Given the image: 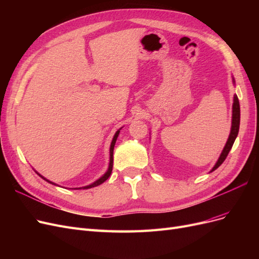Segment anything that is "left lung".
Instances as JSON below:
<instances>
[{
	"instance_id": "left-lung-1",
	"label": "left lung",
	"mask_w": 259,
	"mask_h": 259,
	"mask_svg": "<svg viewBox=\"0 0 259 259\" xmlns=\"http://www.w3.org/2000/svg\"><path fill=\"white\" fill-rule=\"evenodd\" d=\"M239 127H240V104H239V98L237 95H234V99H233V106H232V126H231V132L230 135L228 138V142H227L224 150L219 156V159L217 161V163L215 164V166L211 169V171L215 170L216 168H218L219 166L222 165L223 162L226 160L227 155H228L229 151L231 150V148L233 146L234 140H236L238 133H239Z\"/></svg>"
}]
</instances>
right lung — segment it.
Instances as JSON below:
<instances>
[{
    "instance_id": "obj_1",
    "label": "right lung",
    "mask_w": 259,
    "mask_h": 259,
    "mask_svg": "<svg viewBox=\"0 0 259 259\" xmlns=\"http://www.w3.org/2000/svg\"><path fill=\"white\" fill-rule=\"evenodd\" d=\"M119 133H120V131H117L116 133H115V135H114V137H113V139H112V143H111V147H110V163H109V168H108V170H107V173L101 177V178H99L98 180H96L95 183L94 184H92V185H90V186H86V187H84L83 189H89V188H93V187H96V186H99V185H101L103 183H105L106 180L109 178V176L111 175V171H112V166H113V148H114V144H115V142H116V138H117V136H119ZM42 177V176H41ZM43 178V177H42ZM45 179V178H44ZM49 182V180H48ZM51 183V182H50Z\"/></svg>"
}]
</instances>
